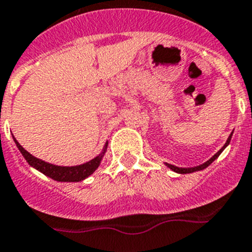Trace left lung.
Wrapping results in <instances>:
<instances>
[{"mask_svg":"<svg viewBox=\"0 0 252 252\" xmlns=\"http://www.w3.org/2000/svg\"><path fill=\"white\" fill-rule=\"evenodd\" d=\"M231 136H232V133L230 136H228V138H227V141H226V144L223 145L222 146V149L220 150V151H218L216 152L215 155H214V156H212L211 158H210L209 161H206V162L205 163H202V165H198V166H196V167H177V166H174V165H170V163H166V166H167V167H170L172 170V171H175V172H179V174H191V172H195V171H200V170H204V168H206L207 166L209 165H211L212 162H214V161L216 160V158H219V156H220V154L221 152L223 151V150H225V147L227 146L228 144H230V141H231Z\"/></svg>","mask_w":252,"mask_h":252,"instance_id":"left-lung-1","label":"left lung"}]
</instances>
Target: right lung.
Segmentation results:
<instances>
[{"mask_svg": "<svg viewBox=\"0 0 252 252\" xmlns=\"http://www.w3.org/2000/svg\"><path fill=\"white\" fill-rule=\"evenodd\" d=\"M16 145H17L18 150L21 151V154L24 155V158H26L27 162L34 167L36 170L42 172L43 175L46 176L51 177V179L56 180V181H63V182H77V181H82L86 177H89L90 175L94 174V171L96 168L100 166L101 160H102V156L106 151V144L105 149H103L102 154H100L97 158H92L91 161L86 163H82V165L78 166H56L52 165V163L45 162V161L40 160V158H34L32 156L30 152H27L24 147L21 146L17 141L15 140Z\"/></svg>", "mask_w": 252, "mask_h": 252, "instance_id": "1", "label": "right lung"}]
</instances>
